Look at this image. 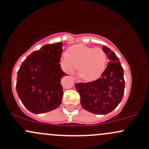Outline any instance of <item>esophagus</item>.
I'll return each instance as SVG.
<instances>
[{
	"instance_id": "esophagus-1",
	"label": "esophagus",
	"mask_w": 149,
	"mask_h": 149,
	"mask_svg": "<svg viewBox=\"0 0 149 149\" xmlns=\"http://www.w3.org/2000/svg\"><path fill=\"white\" fill-rule=\"evenodd\" d=\"M73 79H74V81H76V82H79V80L77 79V78H76V77H73Z\"/></svg>"
}]
</instances>
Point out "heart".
<instances>
[{
    "label": "heart",
    "mask_w": 149,
    "mask_h": 149,
    "mask_svg": "<svg viewBox=\"0 0 149 149\" xmlns=\"http://www.w3.org/2000/svg\"><path fill=\"white\" fill-rule=\"evenodd\" d=\"M107 56L103 49L84 45L75 46L63 53L61 64L67 73H73L79 66V74L86 81L98 79L104 71Z\"/></svg>",
    "instance_id": "obj_1"
}]
</instances>
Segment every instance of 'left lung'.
Returning <instances> with one entry per match:
<instances>
[{"mask_svg":"<svg viewBox=\"0 0 149 149\" xmlns=\"http://www.w3.org/2000/svg\"><path fill=\"white\" fill-rule=\"evenodd\" d=\"M109 59L106 69L98 79L75 84L81 96L82 107L98 115L111 112L119 104L124 94L123 68L116 55L106 46L103 47Z\"/></svg>","mask_w":149,"mask_h":149,"instance_id":"8db88e82","label":"left lung"}]
</instances>
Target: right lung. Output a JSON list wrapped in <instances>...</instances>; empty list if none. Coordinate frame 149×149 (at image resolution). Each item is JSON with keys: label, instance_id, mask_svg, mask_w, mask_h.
Returning <instances> with one entry per match:
<instances>
[{"label": "right lung", "instance_id": "right-lung-1", "mask_svg": "<svg viewBox=\"0 0 149 149\" xmlns=\"http://www.w3.org/2000/svg\"><path fill=\"white\" fill-rule=\"evenodd\" d=\"M62 43L45 45L30 54L18 71L16 91L23 106L33 113H44L57 109L63 91L61 80Z\"/></svg>", "mask_w": 149, "mask_h": 149}]
</instances>
